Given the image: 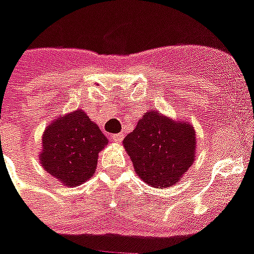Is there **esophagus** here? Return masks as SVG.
<instances>
[{
	"label": "esophagus",
	"mask_w": 254,
	"mask_h": 254,
	"mask_svg": "<svg viewBox=\"0 0 254 254\" xmlns=\"http://www.w3.org/2000/svg\"><path fill=\"white\" fill-rule=\"evenodd\" d=\"M112 139L115 142H116V143H121V141H123V139H124V134H121V133L113 134Z\"/></svg>",
	"instance_id": "1"
}]
</instances>
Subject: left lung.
Wrapping results in <instances>:
<instances>
[{"label":"left lung","mask_w":254,"mask_h":254,"mask_svg":"<svg viewBox=\"0 0 254 254\" xmlns=\"http://www.w3.org/2000/svg\"><path fill=\"white\" fill-rule=\"evenodd\" d=\"M123 143L135 174L158 189L179 183L194 162L197 150L194 127L159 111L146 112Z\"/></svg>","instance_id":"1"}]
</instances>
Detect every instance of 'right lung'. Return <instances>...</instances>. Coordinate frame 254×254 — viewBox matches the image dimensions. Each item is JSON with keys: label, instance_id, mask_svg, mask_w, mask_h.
<instances>
[{"label": "right lung", "instance_id": "right-lung-1", "mask_svg": "<svg viewBox=\"0 0 254 254\" xmlns=\"http://www.w3.org/2000/svg\"><path fill=\"white\" fill-rule=\"evenodd\" d=\"M108 138L83 109L60 116L48 124L41 139L39 160L49 175L66 187L90 180L96 171L99 152Z\"/></svg>", "mask_w": 254, "mask_h": 254}]
</instances>
